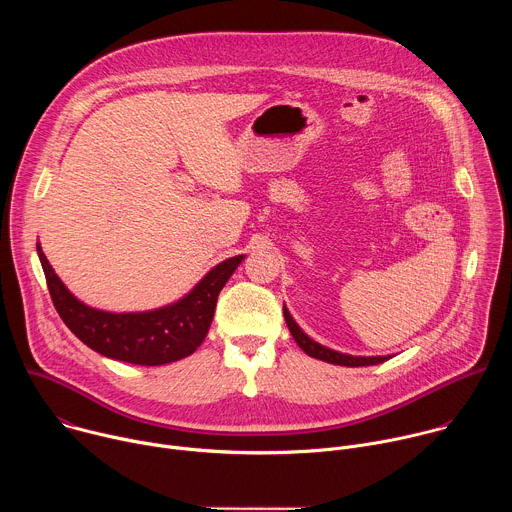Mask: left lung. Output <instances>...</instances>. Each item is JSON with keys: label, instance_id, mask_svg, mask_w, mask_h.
Here are the masks:
<instances>
[{"label": "left lung", "instance_id": "obj_1", "mask_svg": "<svg viewBox=\"0 0 512 512\" xmlns=\"http://www.w3.org/2000/svg\"><path fill=\"white\" fill-rule=\"evenodd\" d=\"M283 316H285V324L291 332V336H294V340L298 342V346L312 358H318V360H324V362H330V364H340V367H371V364H379V362H385L387 358L391 356H352V354H344V352H338V350H332L328 346H322L320 342L312 340L298 324L296 320L291 318L289 310L283 306Z\"/></svg>", "mask_w": 512, "mask_h": 512}]
</instances>
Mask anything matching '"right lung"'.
Returning <instances> with one entry per match:
<instances>
[{
  "mask_svg": "<svg viewBox=\"0 0 512 512\" xmlns=\"http://www.w3.org/2000/svg\"><path fill=\"white\" fill-rule=\"evenodd\" d=\"M36 251L54 308L68 330L95 352L141 367L176 362L202 344L214 318L218 294L245 259V255H237L218 263L174 304L148 312L117 314L91 308L72 296L54 273L40 243H36Z\"/></svg>",
  "mask_w": 512,
  "mask_h": 512,
  "instance_id": "obj_1",
  "label": "right lung"
}]
</instances>
